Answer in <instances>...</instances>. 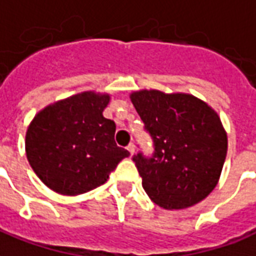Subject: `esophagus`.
<instances>
[{"mask_svg": "<svg viewBox=\"0 0 256 256\" xmlns=\"http://www.w3.org/2000/svg\"><path fill=\"white\" fill-rule=\"evenodd\" d=\"M128 150L130 152V154H133L134 150H136V145L134 144H128Z\"/></svg>", "mask_w": 256, "mask_h": 256, "instance_id": "esophagus-1", "label": "esophagus"}]
</instances>
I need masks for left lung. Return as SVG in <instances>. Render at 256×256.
I'll return each instance as SVG.
<instances>
[{"label":"left lung","instance_id":"8db88e82","mask_svg":"<svg viewBox=\"0 0 256 256\" xmlns=\"http://www.w3.org/2000/svg\"><path fill=\"white\" fill-rule=\"evenodd\" d=\"M130 99L154 146L152 157L133 156L149 198L164 209L205 200L217 186L228 149L217 112L188 94L142 90Z\"/></svg>","mask_w":256,"mask_h":256}]
</instances>
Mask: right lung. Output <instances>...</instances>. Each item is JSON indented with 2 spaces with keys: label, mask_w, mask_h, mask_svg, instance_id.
Wrapping results in <instances>:
<instances>
[{
  "label": "right lung",
  "mask_w": 256,
  "mask_h": 256,
  "mask_svg": "<svg viewBox=\"0 0 256 256\" xmlns=\"http://www.w3.org/2000/svg\"><path fill=\"white\" fill-rule=\"evenodd\" d=\"M110 94L92 90L60 100L35 115L26 134L34 172L48 188L78 196L104 184L130 153L114 140L115 122L103 116Z\"/></svg>",
  "instance_id": "obj_1"
}]
</instances>
